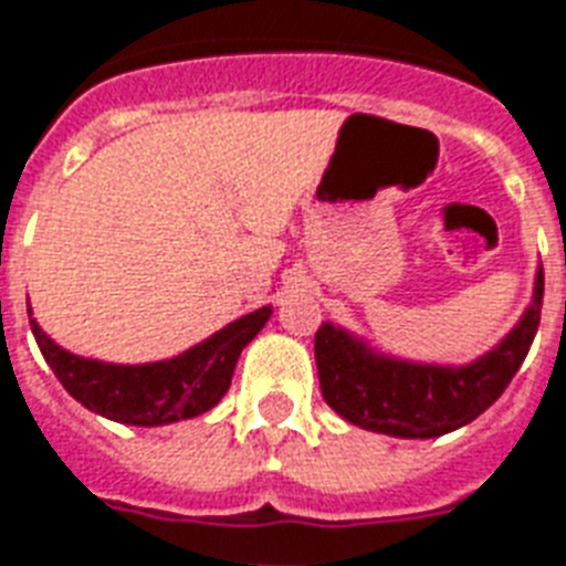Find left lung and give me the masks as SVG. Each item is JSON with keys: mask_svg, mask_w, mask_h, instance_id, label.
Segmentation results:
<instances>
[{"mask_svg": "<svg viewBox=\"0 0 566 566\" xmlns=\"http://www.w3.org/2000/svg\"><path fill=\"white\" fill-rule=\"evenodd\" d=\"M544 305V268H537L532 305L500 346L468 366L410 363L371 352L339 325L316 331L319 387L331 410L371 433L433 439L471 424L497 401L530 355Z\"/></svg>", "mask_w": 566, "mask_h": 566, "instance_id": "obj_1", "label": "left lung"}]
</instances>
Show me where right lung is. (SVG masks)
I'll return each mask as SVG.
<instances>
[{
    "label": "right lung",
    "mask_w": 566,
    "mask_h": 566,
    "mask_svg": "<svg viewBox=\"0 0 566 566\" xmlns=\"http://www.w3.org/2000/svg\"><path fill=\"white\" fill-rule=\"evenodd\" d=\"M270 314H273L270 305L259 307L171 360L118 366V363L86 360L60 348L36 325V319H31L29 307L36 346L63 389L84 403L86 410L118 424L136 427L171 424L211 410L227 395L243 346L252 343L255 334L268 325Z\"/></svg>",
    "instance_id": "1"
}]
</instances>
